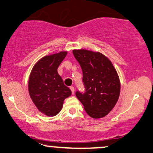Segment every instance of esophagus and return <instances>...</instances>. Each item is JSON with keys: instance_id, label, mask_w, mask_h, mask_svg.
Masks as SVG:
<instances>
[{"instance_id": "esophagus-1", "label": "esophagus", "mask_w": 153, "mask_h": 153, "mask_svg": "<svg viewBox=\"0 0 153 153\" xmlns=\"http://www.w3.org/2000/svg\"><path fill=\"white\" fill-rule=\"evenodd\" d=\"M70 89H71L72 94H74V86H70Z\"/></svg>"}]
</instances>
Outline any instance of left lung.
Here are the masks:
<instances>
[{
  "mask_svg": "<svg viewBox=\"0 0 153 153\" xmlns=\"http://www.w3.org/2000/svg\"><path fill=\"white\" fill-rule=\"evenodd\" d=\"M73 54L82 67L84 94L76 96L84 110L93 118H101L116 105L120 91L118 73L111 60L99 52L74 50Z\"/></svg>",
  "mask_w": 153,
  "mask_h": 153,
  "instance_id": "8db88e82",
  "label": "left lung"
}]
</instances>
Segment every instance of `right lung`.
Segmentation results:
<instances>
[{"label": "right lung", "mask_w": 153, "mask_h": 153, "mask_svg": "<svg viewBox=\"0 0 153 153\" xmlns=\"http://www.w3.org/2000/svg\"><path fill=\"white\" fill-rule=\"evenodd\" d=\"M67 54V51H62L43 56L35 63L30 74V97L39 112L45 116L51 117L59 114L65 99L71 94L57 72Z\"/></svg>", "instance_id": "right-lung-1"}]
</instances>
